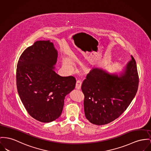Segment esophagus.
Here are the masks:
<instances>
[{
	"instance_id": "34e87169",
	"label": "esophagus",
	"mask_w": 151,
	"mask_h": 151,
	"mask_svg": "<svg viewBox=\"0 0 151 151\" xmlns=\"http://www.w3.org/2000/svg\"><path fill=\"white\" fill-rule=\"evenodd\" d=\"M81 85H82V82L80 81H77L76 82V88L77 90H80L81 88Z\"/></svg>"
}]
</instances>
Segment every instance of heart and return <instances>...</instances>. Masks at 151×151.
<instances>
[{
	"instance_id": "b5f03b06",
	"label": "heart",
	"mask_w": 151,
	"mask_h": 151,
	"mask_svg": "<svg viewBox=\"0 0 151 151\" xmlns=\"http://www.w3.org/2000/svg\"><path fill=\"white\" fill-rule=\"evenodd\" d=\"M62 64L64 67L70 70H71L73 69V63L69 58H64L62 60Z\"/></svg>"
}]
</instances>
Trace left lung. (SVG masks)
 Returning a JSON list of instances; mask_svg holds the SVG:
<instances>
[{
  "label": "left lung",
  "mask_w": 151,
  "mask_h": 151,
  "mask_svg": "<svg viewBox=\"0 0 151 151\" xmlns=\"http://www.w3.org/2000/svg\"><path fill=\"white\" fill-rule=\"evenodd\" d=\"M132 60L119 73H109L102 68L91 71L83 81L84 111L91 123L102 125L117 119L134 97L139 85L136 63Z\"/></svg>",
  "instance_id": "1"
}]
</instances>
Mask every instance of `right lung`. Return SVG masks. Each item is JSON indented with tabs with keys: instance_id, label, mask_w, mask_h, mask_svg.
<instances>
[{
	"instance_id": "obj_1",
	"label": "right lung",
	"mask_w": 151,
	"mask_h": 151,
	"mask_svg": "<svg viewBox=\"0 0 151 151\" xmlns=\"http://www.w3.org/2000/svg\"><path fill=\"white\" fill-rule=\"evenodd\" d=\"M58 51L50 40H38L23 52L17 68L18 92L32 117L50 122L61 114L66 95L74 89L73 76L54 71Z\"/></svg>"
}]
</instances>
